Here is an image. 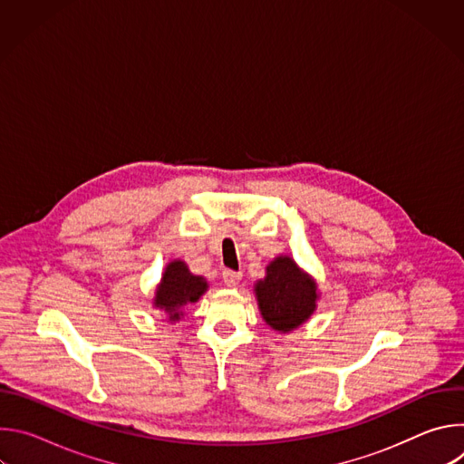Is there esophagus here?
Returning a JSON list of instances; mask_svg holds the SVG:
<instances>
[{
    "label": "esophagus",
    "instance_id": "34e87169",
    "mask_svg": "<svg viewBox=\"0 0 464 464\" xmlns=\"http://www.w3.org/2000/svg\"><path fill=\"white\" fill-rule=\"evenodd\" d=\"M240 279H242V274H240V272L224 270V274H222V281H224V285H226V286H229V288H235V286H238Z\"/></svg>",
    "mask_w": 464,
    "mask_h": 464
}]
</instances>
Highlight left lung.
I'll list each match as a JSON object with an SVG mask.
<instances>
[{
    "label": "left lung",
    "mask_w": 464,
    "mask_h": 464,
    "mask_svg": "<svg viewBox=\"0 0 464 464\" xmlns=\"http://www.w3.org/2000/svg\"><path fill=\"white\" fill-rule=\"evenodd\" d=\"M255 295L262 319L283 334L308 321L319 297L315 281L288 255L268 264L266 277L255 285Z\"/></svg>",
    "instance_id": "left-lung-1"
}]
</instances>
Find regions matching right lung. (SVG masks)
<instances>
[{
  "label": "right lung",
  "instance_id": "obj_1",
  "mask_svg": "<svg viewBox=\"0 0 464 464\" xmlns=\"http://www.w3.org/2000/svg\"><path fill=\"white\" fill-rule=\"evenodd\" d=\"M209 285L204 277L192 276L183 260H172L167 264L161 283L156 288L154 306L169 314V321H179L183 306L196 303Z\"/></svg>",
  "mask_w": 464,
  "mask_h": 464
}]
</instances>
